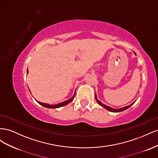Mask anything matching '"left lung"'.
<instances>
[{
    "label": "left lung",
    "instance_id": "obj_1",
    "mask_svg": "<svg viewBox=\"0 0 158 158\" xmlns=\"http://www.w3.org/2000/svg\"><path fill=\"white\" fill-rule=\"evenodd\" d=\"M135 55H136V54H135ZM95 99H96V101H97L98 103V104H99L100 106H102V107H104L105 109H106L107 110H108V111H111V112H114V113H118V112H121V111H125V110H126V109H128V108L130 107L131 106H132V105H133L134 103H135V102H133V103H131V105H129V106H125V107H123L120 108V109H114V108H112V107H109V106H106V105L103 104L102 102H100L99 100H98V98H97L96 94H95Z\"/></svg>",
    "mask_w": 158,
    "mask_h": 158
}]
</instances>
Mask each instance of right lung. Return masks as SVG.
I'll return each instance as SVG.
<instances>
[{
	"label": "right lung",
	"instance_id": "add662e5",
	"mask_svg": "<svg viewBox=\"0 0 158 158\" xmlns=\"http://www.w3.org/2000/svg\"><path fill=\"white\" fill-rule=\"evenodd\" d=\"M27 74H28V69L27 70ZM75 95H76V92H74V95H73V96L70 99H68V100H66V101H64V102H62V103H57V104H56V105H49V104H47V103H41V102H37H37L38 103H40V105H41L42 106H44V107H47V108H52V109L59 108V107H60L64 106H66V105H67L68 103H70V102L73 100V99H74V96H75Z\"/></svg>",
	"mask_w": 158,
	"mask_h": 158
}]
</instances>
